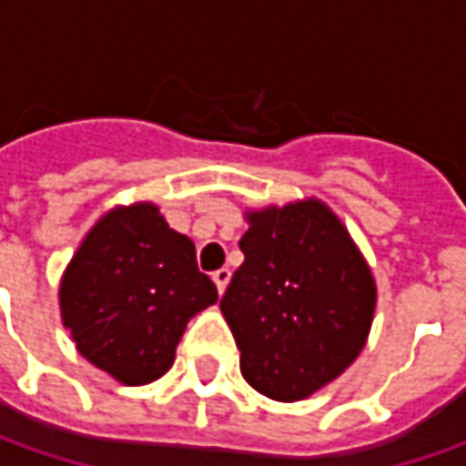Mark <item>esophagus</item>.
<instances>
[{
    "mask_svg": "<svg viewBox=\"0 0 466 466\" xmlns=\"http://www.w3.org/2000/svg\"><path fill=\"white\" fill-rule=\"evenodd\" d=\"M212 279H215L218 290H220V293H225V288H228V282H230V269H228V267H223V269L212 272Z\"/></svg>",
    "mask_w": 466,
    "mask_h": 466,
    "instance_id": "obj_1",
    "label": "esophagus"
}]
</instances>
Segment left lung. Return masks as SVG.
<instances>
[{"instance_id":"left-lung-1","label":"left lung","mask_w":466,"mask_h":466,"mask_svg":"<svg viewBox=\"0 0 466 466\" xmlns=\"http://www.w3.org/2000/svg\"><path fill=\"white\" fill-rule=\"evenodd\" d=\"M241 251L220 309L243 379L269 400H303L366 345L376 309L370 269L316 199L251 212Z\"/></svg>"}]
</instances>
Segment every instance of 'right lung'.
Segmentation results:
<instances>
[{
    "label": "right lung",
    "instance_id": "obj_1",
    "mask_svg": "<svg viewBox=\"0 0 466 466\" xmlns=\"http://www.w3.org/2000/svg\"><path fill=\"white\" fill-rule=\"evenodd\" d=\"M62 319L77 350L127 386L150 384L173 363L197 311L218 300L187 236L157 207L106 215L82 241L62 279Z\"/></svg>",
    "mask_w": 466,
    "mask_h": 466
}]
</instances>
